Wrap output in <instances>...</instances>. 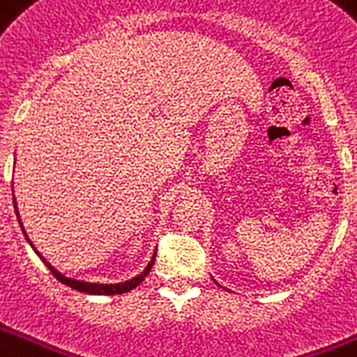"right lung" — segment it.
<instances>
[{"label": "right lung", "instance_id": "1", "mask_svg": "<svg viewBox=\"0 0 357 357\" xmlns=\"http://www.w3.org/2000/svg\"><path fill=\"white\" fill-rule=\"evenodd\" d=\"M15 211H16V217H18V209H16V202H15ZM18 221H20V217H18ZM20 227H22V222H20ZM22 230H24V227H22ZM27 238V236H26ZM33 247V245H31ZM37 255H39V251H35ZM40 257V255H39ZM40 260L46 264V268L50 269L52 271V275L56 277L58 281H61L63 284H67V287L70 288H75V290H78V292H84V294H97V296H114V294H125V292H129V290H132V288H136L140 282L148 277L149 273V269H151V266H153L155 262V255L153 258H151V262L148 264V268L144 269L142 273L138 277H135V279H130V281H125V282H118V284H93V282H84V281H75V279H67L65 275H61V273H58L56 269L52 268L50 264L46 262L45 258L40 257Z\"/></svg>", "mask_w": 357, "mask_h": 357}]
</instances>
